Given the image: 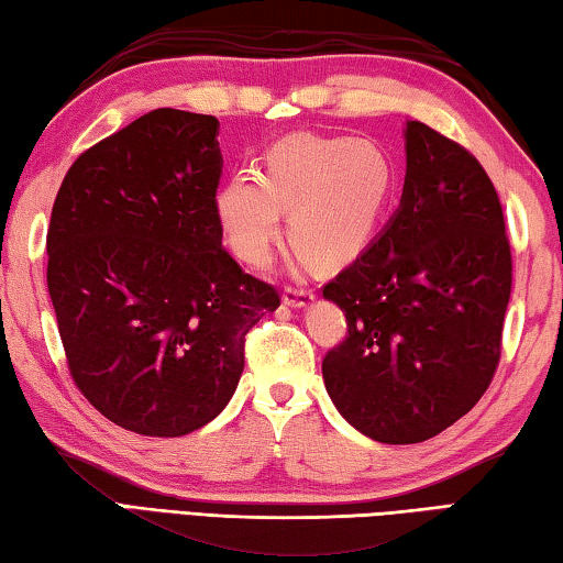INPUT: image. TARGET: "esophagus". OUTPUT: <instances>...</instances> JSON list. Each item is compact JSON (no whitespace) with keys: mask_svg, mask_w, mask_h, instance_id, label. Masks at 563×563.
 Segmentation results:
<instances>
[{"mask_svg":"<svg viewBox=\"0 0 563 563\" xmlns=\"http://www.w3.org/2000/svg\"><path fill=\"white\" fill-rule=\"evenodd\" d=\"M311 301H314V291H311V289H301V287H287V289H284V305H289L294 309L309 307Z\"/></svg>","mask_w":563,"mask_h":563,"instance_id":"1","label":"esophagus"}]
</instances>
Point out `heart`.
<instances>
[{"mask_svg":"<svg viewBox=\"0 0 563 563\" xmlns=\"http://www.w3.org/2000/svg\"><path fill=\"white\" fill-rule=\"evenodd\" d=\"M395 166L367 137L297 133L272 145L258 173L239 170L216 191L229 246L252 266L269 262L289 211V236L311 262L340 266L365 252L390 206Z\"/></svg>","mask_w":563,"mask_h":563,"instance_id":"1","label":"heart"}]
</instances>
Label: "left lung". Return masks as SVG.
Wrapping results in <instances>:
<instances>
[{"label":"left lung","mask_w":563,"mask_h":563,"mask_svg":"<svg viewBox=\"0 0 563 563\" xmlns=\"http://www.w3.org/2000/svg\"><path fill=\"white\" fill-rule=\"evenodd\" d=\"M402 198L379 236L324 287L347 317L324 387L354 430L422 443L488 390L511 297V246L488 173L418 120Z\"/></svg>","instance_id":"1"}]
</instances>
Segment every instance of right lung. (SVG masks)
Listing matches in <instances>:
<instances>
[{
	"label": "right lung",
	"instance_id": "right-lung-1",
	"mask_svg": "<svg viewBox=\"0 0 563 563\" xmlns=\"http://www.w3.org/2000/svg\"><path fill=\"white\" fill-rule=\"evenodd\" d=\"M219 120L158 108L73 163L52 206L47 289L95 410L151 438L227 408L246 332L279 307L241 272L216 216Z\"/></svg>",
	"mask_w": 563,
	"mask_h": 563
}]
</instances>
